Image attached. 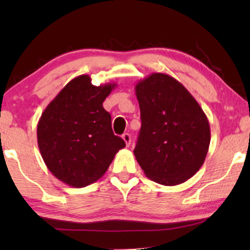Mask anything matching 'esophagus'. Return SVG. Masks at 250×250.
I'll list each match as a JSON object with an SVG mask.
<instances>
[{
  "instance_id": "obj_1",
  "label": "esophagus",
  "mask_w": 250,
  "mask_h": 250,
  "mask_svg": "<svg viewBox=\"0 0 250 250\" xmlns=\"http://www.w3.org/2000/svg\"><path fill=\"white\" fill-rule=\"evenodd\" d=\"M122 139H124V140H125V146H130V145H131V137H130V134L129 133L122 134Z\"/></svg>"
}]
</instances>
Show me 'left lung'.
<instances>
[{
    "label": "left lung",
    "mask_w": 250,
    "mask_h": 250,
    "mask_svg": "<svg viewBox=\"0 0 250 250\" xmlns=\"http://www.w3.org/2000/svg\"><path fill=\"white\" fill-rule=\"evenodd\" d=\"M141 129L133 150L145 174L173 186L195 174L210 142L207 117L189 91L167 74L153 73L135 84Z\"/></svg>",
    "instance_id": "obj_1"
}]
</instances>
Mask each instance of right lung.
Segmentation results:
<instances>
[{"label": "right lung", "instance_id": "1", "mask_svg": "<svg viewBox=\"0 0 250 250\" xmlns=\"http://www.w3.org/2000/svg\"><path fill=\"white\" fill-rule=\"evenodd\" d=\"M117 84L94 86L80 75L59 91L45 108L37 125V143L55 177L73 188L98 181L117 152L125 146L113 134L111 116L104 101Z\"/></svg>", "mask_w": 250, "mask_h": 250}]
</instances>
